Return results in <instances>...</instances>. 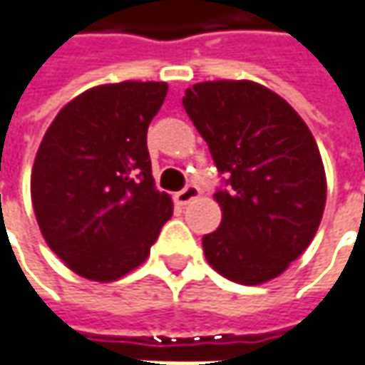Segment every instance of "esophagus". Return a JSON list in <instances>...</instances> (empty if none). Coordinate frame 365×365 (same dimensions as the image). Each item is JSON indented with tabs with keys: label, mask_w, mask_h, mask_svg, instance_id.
Listing matches in <instances>:
<instances>
[{
	"label": "esophagus",
	"mask_w": 365,
	"mask_h": 365,
	"mask_svg": "<svg viewBox=\"0 0 365 365\" xmlns=\"http://www.w3.org/2000/svg\"><path fill=\"white\" fill-rule=\"evenodd\" d=\"M198 196H200L198 185H194V183H187L183 190H180V192L175 194V202H178L180 206H185V204H190L192 200H196Z\"/></svg>",
	"instance_id": "obj_1"
}]
</instances>
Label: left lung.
Listing matches in <instances>:
<instances>
[{
  "instance_id": "1",
  "label": "left lung",
  "mask_w": 365,
  "mask_h": 365,
  "mask_svg": "<svg viewBox=\"0 0 365 365\" xmlns=\"http://www.w3.org/2000/svg\"><path fill=\"white\" fill-rule=\"evenodd\" d=\"M183 108L220 178V227L202 237L220 276L255 286L302 255L321 225L327 180L309 126L277 93L253 81H204Z\"/></svg>"
}]
</instances>
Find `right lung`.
<instances>
[{
    "label": "right lung",
    "mask_w": 365,
    "mask_h": 365,
    "mask_svg": "<svg viewBox=\"0 0 365 365\" xmlns=\"http://www.w3.org/2000/svg\"><path fill=\"white\" fill-rule=\"evenodd\" d=\"M163 81L88 89L53 120L32 167V206L44 241L75 274L118 279L147 259L173 214L155 187L149 124Z\"/></svg>",
    "instance_id": "right-lung-1"
}]
</instances>
